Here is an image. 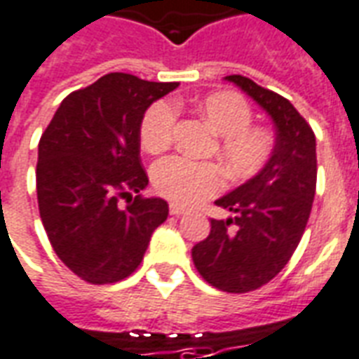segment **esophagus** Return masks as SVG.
Segmentation results:
<instances>
[{
	"instance_id": "obj_1",
	"label": "esophagus",
	"mask_w": 359,
	"mask_h": 359,
	"mask_svg": "<svg viewBox=\"0 0 359 359\" xmlns=\"http://www.w3.org/2000/svg\"><path fill=\"white\" fill-rule=\"evenodd\" d=\"M170 214L172 216H182V214H185V208L180 205H170Z\"/></svg>"
}]
</instances>
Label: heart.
Wrapping results in <instances>:
<instances>
[{"label": "heart", "instance_id": "obj_1", "mask_svg": "<svg viewBox=\"0 0 359 359\" xmlns=\"http://www.w3.org/2000/svg\"><path fill=\"white\" fill-rule=\"evenodd\" d=\"M198 112L219 133L216 154L237 180L256 176L273 154L276 140L264 126L252 124L255 112L245 97L233 91H214L197 103ZM177 109L170 101L149 107L140 124L141 145L149 153H162L172 145L176 133ZM153 185L158 195L182 206L197 205L224 187V174L214 162H197L170 156L153 168Z\"/></svg>", "mask_w": 359, "mask_h": 359}]
</instances>
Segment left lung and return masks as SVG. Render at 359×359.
<instances>
[{
    "label": "left lung",
    "mask_w": 359,
    "mask_h": 359,
    "mask_svg": "<svg viewBox=\"0 0 359 359\" xmlns=\"http://www.w3.org/2000/svg\"><path fill=\"white\" fill-rule=\"evenodd\" d=\"M273 118L276 149L266 168L216 201L235 218L210 219V233L191 256L206 283L226 292L260 289L287 266L312 212L318 158L316 135L279 93L241 74L226 76Z\"/></svg>",
    "instance_id": "left-lung-1"
}]
</instances>
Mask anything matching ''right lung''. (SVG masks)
I'll return each instance as SVG.
<instances>
[{
  "instance_id": "1",
  "label": "right lung",
  "mask_w": 359,
  "mask_h": 359,
  "mask_svg": "<svg viewBox=\"0 0 359 359\" xmlns=\"http://www.w3.org/2000/svg\"><path fill=\"white\" fill-rule=\"evenodd\" d=\"M176 88L124 72L104 74L65 97L41 133L36 166L41 224L55 255L88 283L132 276L153 231L168 218L166 201L140 195L149 183L140 124L151 103Z\"/></svg>"
}]
</instances>
